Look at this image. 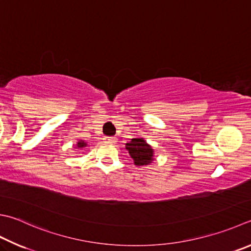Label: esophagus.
Masks as SVG:
<instances>
[{"instance_id":"obj_1","label":"esophagus","mask_w":251,"mask_h":251,"mask_svg":"<svg viewBox=\"0 0 251 251\" xmlns=\"http://www.w3.org/2000/svg\"><path fill=\"white\" fill-rule=\"evenodd\" d=\"M103 142H105V143L115 144L117 142V139L116 138H108V136H105V138H103Z\"/></svg>"}]
</instances>
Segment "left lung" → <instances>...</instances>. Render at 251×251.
<instances>
[{"label":"left lung","mask_w":251,"mask_h":251,"mask_svg":"<svg viewBox=\"0 0 251 251\" xmlns=\"http://www.w3.org/2000/svg\"><path fill=\"white\" fill-rule=\"evenodd\" d=\"M126 150L136 167H144L154 162V149L143 138H133L126 143Z\"/></svg>","instance_id":"8db88e82"}]
</instances>
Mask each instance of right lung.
<instances>
[{"mask_svg": "<svg viewBox=\"0 0 251 251\" xmlns=\"http://www.w3.org/2000/svg\"><path fill=\"white\" fill-rule=\"evenodd\" d=\"M86 146H87V143H86V142L83 141V140H79L78 142H76V145H75V149L81 150V149L86 148Z\"/></svg>", "mask_w": 251, "mask_h": 251, "instance_id": "1", "label": "right lung"}]
</instances>
